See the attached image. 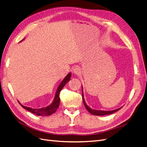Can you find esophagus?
Returning a JSON list of instances; mask_svg holds the SVG:
<instances>
[{"instance_id":"1","label":"esophagus","mask_w":147,"mask_h":147,"mask_svg":"<svg viewBox=\"0 0 147 147\" xmlns=\"http://www.w3.org/2000/svg\"><path fill=\"white\" fill-rule=\"evenodd\" d=\"M73 73L75 74V75H78L79 74H80L81 73V71H80V68L77 67H75L74 69H73Z\"/></svg>"}]
</instances>
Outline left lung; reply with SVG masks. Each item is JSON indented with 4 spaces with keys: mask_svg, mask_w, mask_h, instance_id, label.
Segmentation results:
<instances>
[{
    "mask_svg": "<svg viewBox=\"0 0 147 147\" xmlns=\"http://www.w3.org/2000/svg\"><path fill=\"white\" fill-rule=\"evenodd\" d=\"M82 99H83V101L84 106H85L86 109H87V110L90 112L91 114L94 115H96V116H104V115H110L112 114L115 112H117L119 110L121 109L122 107H120L119 109H115L112 111H105V110H94L91 109L90 107L88 105H87V104H86L85 101H84V95H83V86H82Z\"/></svg>",
    "mask_w": 147,
    "mask_h": 147,
    "instance_id": "left-lung-1",
    "label": "left lung"
}]
</instances>
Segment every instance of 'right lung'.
<instances>
[{
    "label": "right lung",
    "mask_w": 147,
    "mask_h": 147,
    "mask_svg": "<svg viewBox=\"0 0 147 147\" xmlns=\"http://www.w3.org/2000/svg\"><path fill=\"white\" fill-rule=\"evenodd\" d=\"M24 39L22 40L21 42L23 41ZM70 77H71V72L69 73L67 75L66 77L64 78L63 80L61 82L58 88L57 89L54 100H53V102L50 105L46 107H43L41 109H32V108L24 106L22 105L18 100V102L21 105L22 107H23L24 109L28 110L29 112H30L31 113H32L36 115H38V116H49V115H51L53 113L56 112L57 108L59 107V103H60V97H59L60 92L62 90V89H63L65 86V84L68 82H69Z\"/></svg>",
    "instance_id": "add662e5"
}]
</instances>
